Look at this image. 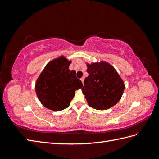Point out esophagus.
<instances>
[{
	"label": "esophagus",
	"instance_id": "esophagus-1",
	"mask_svg": "<svg viewBox=\"0 0 159 159\" xmlns=\"http://www.w3.org/2000/svg\"><path fill=\"white\" fill-rule=\"evenodd\" d=\"M81 81H82V84H83V85H84V78L83 77V78H81Z\"/></svg>",
	"mask_w": 159,
	"mask_h": 159
}]
</instances>
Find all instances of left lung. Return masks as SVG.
<instances>
[{
    "label": "left lung",
    "mask_w": 159,
    "mask_h": 159,
    "mask_svg": "<svg viewBox=\"0 0 159 159\" xmlns=\"http://www.w3.org/2000/svg\"><path fill=\"white\" fill-rule=\"evenodd\" d=\"M89 75L81 89L89 106L105 110L116 105L125 89L123 80L113 66L106 61L86 64Z\"/></svg>",
    "instance_id": "left-lung-1"
}]
</instances>
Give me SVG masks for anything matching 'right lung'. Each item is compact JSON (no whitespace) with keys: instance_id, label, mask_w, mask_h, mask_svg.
<instances>
[{"instance_id":"1","label":"right lung","mask_w":159,"mask_h":159,"mask_svg":"<svg viewBox=\"0 0 159 159\" xmlns=\"http://www.w3.org/2000/svg\"><path fill=\"white\" fill-rule=\"evenodd\" d=\"M71 62L63 56L57 57L46 64L36 80L37 97L48 109L59 111L69 107L75 91L82 88L75 71L69 70Z\"/></svg>"}]
</instances>
